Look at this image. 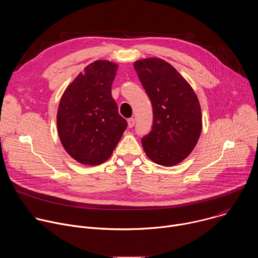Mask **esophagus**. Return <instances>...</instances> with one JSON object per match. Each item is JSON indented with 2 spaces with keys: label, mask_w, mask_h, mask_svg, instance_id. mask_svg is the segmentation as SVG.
<instances>
[{
  "label": "esophagus",
  "mask_w": 258,
  "mask_h": 258,
  "mask_svg": "<svg viewBox=\"0 0 258 258\" xmlns=\"http://www.w3.org/2000/svg\"><path fill=\"white\" fill-rule=\"evenodd\" d=\"M127 124H128V127L130 128H132L134 125H135V118H128V120H127Z\"/></svg>",
  "instance_id": "esophagus-1"
}]
</instances>
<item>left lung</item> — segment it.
<instances>
[{
    "instance_id": "left-lung-1",
    "label": "left lung",
    "mask_w": 258,
    "mask_h": 258,
    "mask_svg": "<svg viewBox=\"0 0 258 258\" xmlns=\"http://www.w3.org/2000/svg\"><path fill=\"white\" fill-rule=\"evenodd\" d=\"M153 108V126L142 139L146 155L153 162L172 166L186 159L202 131V113L190 84L168 62L146 58L134 63Z\"/></svg>"
}]
</instances>
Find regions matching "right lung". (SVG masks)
I'll return each mask as SVG.
<instances>
[{
  "instance_id": "obj_1",
  "label": "right lung",
  "mask_w": 258,
  "mask_h": 258,
  "mask_svg": "<svg viewBox=\"0 0 258 258\" xmlns=\"http://www.w3.org/2000/svg\"><path fill=\"white\" fill-rule=\"evenodd\" d=\"M117 68L108 60L94 61L60 99L59 139L65 151L82 164L99 165L109 159L127 126L111 95Z\"/></svg>"
}]
</instances>
